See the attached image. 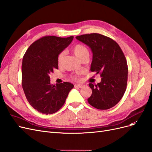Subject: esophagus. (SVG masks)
<instances>
[{"instance_id":"1","label":"esophagus","mask_w":152,"mask_h":152,"mask_svg":"<svg viewBox=\"0 0 152 152\" xmlns=\"http://www.w3.org/2000/svg\"><path fill=\"white\" fill-rule=\"evenodd\" d=\"M85 85H83L82 84H76L75 85V87H76V88H83L84 87Z\"/></svg>"}]
</instances>
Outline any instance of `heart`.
<instances>
[{"mask_svg":"<svg viewBox=\"0 0 152 152\" xmlns=\"http://www.w3.org/2000/svg\"><path fill=\"white\" fill-rule=\"evenodd\" d=\"M72 50L74 52L75 54L81 59L82 58L85 57H89V51L88 50V48L85 46L82 45V44H76L72 47ZM65 52L62 51L58 53L57 56V63L58 65H61L64 57ZM74 80H78V77L76 76H74L72 77Z\"/></svg>","mask_w":152,"mask_h":152,"instance_id":"1","label":"heart"}]
</instances>
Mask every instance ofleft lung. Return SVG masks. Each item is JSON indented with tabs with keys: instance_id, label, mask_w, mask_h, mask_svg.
<instances>
[{
	"instance_id": "obj_1",
	"label": "left lung",
	"mask_w": 152,
	"mask_h": 152,
	"mask_svg": "<svg viewBox=\"0 0 152 152\" xmlns=\"http://www.w3.org/2000/svg\"><path fill=\"white\" fill-rule=\"evenodd\" d=\"M76 38L90 47L93 52L90 70L102 77L97 85L89 84L92 94L88 102L97 109H109L118 104L126 90L128 68L124 53L115 41L99 33Z\"/></svg>"
}]
</instances>
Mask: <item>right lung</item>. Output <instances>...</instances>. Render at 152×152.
Here are the masks:
<instances>
[{"mask_svg":"<svg viewBox=\"0 0 152 152\" xmlns=\"http://www.w3.org/2000/svg\"><path fill=\"white\" fill-rule=\"evenodd\" d=\"M45 36L34 42L24 53L22 62V86L32 107L44 114H52L64 104L74 85L69 82L53 85L49 74L58 69L57 56L73 40Z\"/></svg>","mask_w":152,"mask_h":152,"instance_id":"1","label":"right lung"}]
</instances>
